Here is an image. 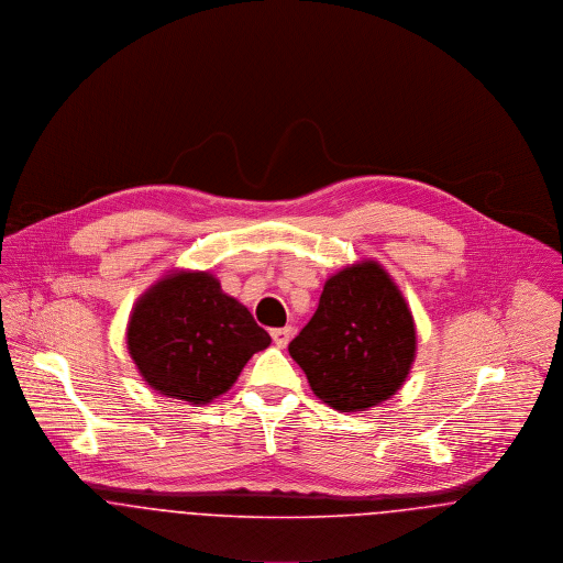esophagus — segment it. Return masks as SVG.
<instances>
[{"instance_id":"1","label":"esophagus","mask_w":563,"mask_h":563,"mask_svg":"<svg viewBox=\"0 0 563 563\" xmlns=\"http://www.w3.org/2000/svg\"><path fill=\"white\" fill-rule=\"evenodd\" d=\"M292 333H295V329L288 324V327H277V329H271V335H273V342L279 346V349H284L288 342H290V338H292Z\"/></svg>"}]
</instances>
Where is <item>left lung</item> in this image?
Returning <instances> with one entry per match:
<instances>
[{
  "label": "left lung",
  "instance_id": "1",
  "mask_svg": "<svg viewBox=\"0 0 563 563\" xmlns=\"http://www.w3.org/2000/svg\"><path fill=\"white\" fill-rule=\"evenodd\" d=\"M288 351L322 402L364 411L401 390L416 357V327L393 277L364 260L324 282L314 317Z\"/></svg>",
  "mask_w": 563,
  "mask_h": 563
}]
</instances>
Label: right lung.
<instances>
[{
    "instance_id": "1",
    "label": "right lung",
    "mask_w": 563,
    "mask_h": 563,
    "mask_svg": "<svg viewBox=\"0 0 563 563\" xmlns=\"http://www.w3.org/2000/svg\"><path fill=\"white\" fill-rule=\"evenodd\" d=\"M268 344L271 335L210 273L162 277L128 322V351L150 388L197 407L225 395Z\"/></svg>"
}]
</instances>
